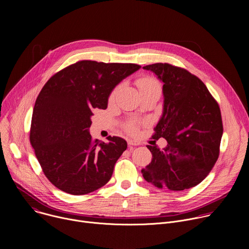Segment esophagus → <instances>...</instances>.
<instances>
[{
	"label": "esophagus",
	"instance_id": "1",
	"mask_svg": "<svg viewBox=\"0 0 249 249\" xmlns=\"http://www.w3.org/2000/svg\"><path fill=\"white\" fill-rule=\"evenodd\" d=\"M127 143H128V145H129V146H138V145L140 144L138 141H136V140H132V139H128Z\"/></svg>",
	"mask_w": 249,
	"mask_h": 249
}]
</instances>
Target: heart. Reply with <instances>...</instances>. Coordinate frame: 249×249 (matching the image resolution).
Returning a JSON list of instances; mask_svg holds the SVG:
<instances>
[{"mask_svg": "<svg viewBox=\"0 0 249 249\" xmlns=\"http://www.w3.org/2000/svg\"><path fill=\"white\" fill-rule=\"evenodd\" d=\"M137 86H138V88L140 89V90H141L142 92H143V91H145V90H147V89H151V88H153V87H158L159 84H158V82H157L155 79H153V78L144 77V78H141V79H139V80L137 81ZM117 90H118V88H115V89L111 91V93H110V95H109V101H112V100L115 98V95H116V93H117ZM125 130H126L127 132L131 133V134L136 133L137 130H138V123H137L136 121H129V122H127L126 125H125Z\"/></svg>", "mask_w": 249, "mask_h": 249, "instance_id": "obj_1", "label": "heart"}]
</instances>
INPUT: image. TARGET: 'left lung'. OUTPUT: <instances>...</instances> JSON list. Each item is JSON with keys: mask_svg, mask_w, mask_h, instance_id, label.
Masks as SVG:
<instances>
[{"mask_svg": "<svg viewBox=\"0 0 249 249\" xmlns=\"http://www.w3.org/2000/svg\"><path fill=\"white\" fill-rule=\"evenodd\" d=\"M163 83V110L153 138L167 146L147 148L152 161L142 169L158 188L182 191L202 182L220 153L223 122L218 102L204 83L187 70L167 63L143 67Z\"/></svg>", "mask_w": 249, "mask_h": 249, "instance_id": "obj_1", "label": "left lung"}]
</instances>
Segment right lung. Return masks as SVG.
<instances>
[{
    "label": "right lung",
    "mask_w": 249,
    "mask_h": 249,
    "mask_svg": "<svg viewBox=\"0 0 249 249\" xmlns=\"http://www.w3.org/2000/svg\"><path fill=\"white\" fill-rule=\"evenodd\" d=\"M140 68L84 60L44 85L35 101L29 140L45 176L58 189L84 195L109 181L127 142L114 136L107 142L92 140V109L107 107L113 89Z\"/></svg>",
    "instance_id": "1"
}]
</instances>
